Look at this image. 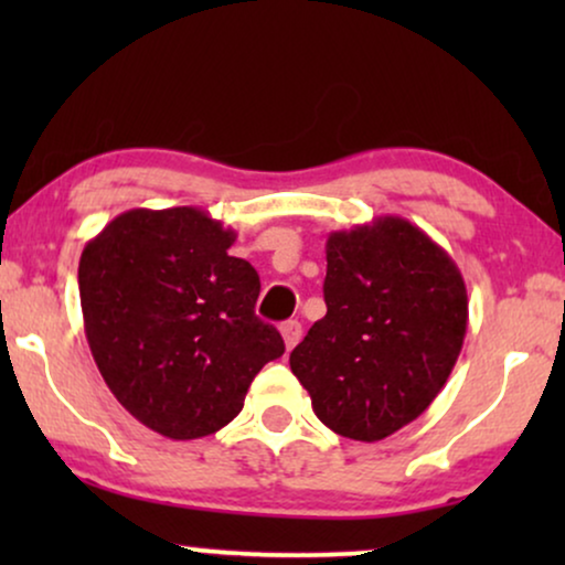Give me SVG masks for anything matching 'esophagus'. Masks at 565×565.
Wrapping results in <instances>:
<instances>
[{"instance_id":"obj_1","label":"esophagus","mask_w":565,"mask_h":565,"mask_svg":"<svg viewBox=\"0 0 565 565\" xmlns=\"http://www.w3.org/2000/svg\"><path fill=\"white\" fill-rule=\"evenodd\" d=\"M280 334L285 339V347H288V350H292V347L300 342V337H303V327H300V321H292L290 319V321L280 323Z\"/></svg>"}]
</instances>
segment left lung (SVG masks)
Returning <instances> with one entry per match:
<instances>
[{"instance_id": "obj_1", "label": "left lung", "mask_w": 565, "mask_h": 565, "mask_svg": "<svg viewBox=\"0 0 565 565\" xmlns=\"http://www.w3.org/2000/svg\"><path fill=\"white\" fill-rule=\"evenodd\" d=\"M327 316L290 352L313 414L377 443L427 412L468 329V292L443 246L401 215L327 238Z\"/></svg>"}]
</instances>
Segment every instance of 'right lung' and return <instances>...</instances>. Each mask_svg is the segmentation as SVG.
Returning a JSON list of instances; mask_svg holds the SVG:
<instances>
[{
  "instance_id": "add662e5",
  "label": "right lung",
  "mask_w": 565,
  "mask_h": 565,
  "mask_svg": "<svg viewBox=\"0 0 565 565\" xmlns=\"http://www.w3.org/2000/svg\"><path fill=\"white\" fill-rule=\"evenodd\" d=\"M234 242L200 207H134L82 252L92 358L120 406L161 437L215 435L285 352L280 331L254 313L259 275L231 257Z\"/></svg>"
}]
</instances>
